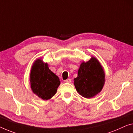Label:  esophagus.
Listing matches in <instances>:
<instances>
[{"label": "esophagus", "mask_w": 133, "mask_h": 133, "mask_svg": "<svg viewBox=\"0 0 133 133\" xmlns=\"http://www.w3.org/2000/svg\"><path fill=\"white\" fill-rule=\"evenodd\" d=\"M71 79H66V80H65L64 81V82H66V83H70V82H71Z\"/></svg>", "instance_id": "esophagus-1"}]
</instances>
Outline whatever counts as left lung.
Returning a JSON list of instances; mask_svg holds the SVG:
<instances>
[{"instance_id": "obj_1", "label": "left lung", "mask_w": 133, "mask_h": 133, "mask_svg": "<svg viewBox=\"0 0 133 133\" xmlns=\"http://www.w3.org/2000/svg\"><path fill=\"white\" fill-rule=\"evenodd\" d=\"M105 75L100 63L94 57L88 62H83L78 70V77L74 79L77 91L87 98H91L102 90Z\"/></svg>"}]
</instances>
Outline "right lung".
I'll return each mask as SVG.
<instances>
[{
    "label": "right lung",
    "instance_id": "obj_1",
    "mask_svg": "<svg viewBox=\"0 0 133 133\" xmlns=\"http://www.w3.org/2000/svg\"><path fill=\"white\" fill-rule=\"evenodd\" d=\"M31 88L33 92L43 100H48L55 94L60 84L58 77L49 69L47 63L37 60L30 73Z\"/></svg>",
    "mask_w": 133,
    "mask_h": 133
}]
</instances>
